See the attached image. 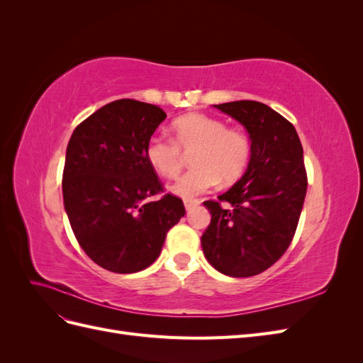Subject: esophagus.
<instances>
[{
    "label": "esophagus",
    "mask_w": 363,
    "mask_h": 363,
    "mask_svg": "<svg viewBox=\"0 0 363 363\" xmlns=\"http://www.w3.org/2000/svg\"><path fill=\"white\" fill-rule=\"evenodd\" d=\"M199 204H200L199 200H184V208H186V211H188V212H191L192 208L196 207Z\"/></svg>",
    "instance_id": "esophagus-1"
}]
</instances>
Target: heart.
<instances>
[{
	"label": "heart",
	"instance_id": "1",
	"mask_svg": "<svg viewBox=\"0 0 363 363\" xmlns=\"http://www.w3.org/2000/svg\"><path fill=\"white\" fill-rule=\"evenodd\" d=\"M172 140L155 136L148 140L145 157L150 167L164 179L182 169L183 153L191 152L194 168L171 186V192L192 199L219 182L233 183L244 174L251 156L250 139L239 130H230L221 119L204 113L183 115L172 123Z\"/></svg>",
	"mask_w": 363,
	"mask_h": 363
}]
</instances>
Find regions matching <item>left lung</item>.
Segmentation results:
<instances>
[{"instance_id": "left-lung-1", "label": "left lung", "mask_w": 363, "mask_h": 363, "mask_svg": "<svg viewBox=\"0 0 363 363\" xmlns=\"http://www.w3.org/2000/svg\"><path fill=\"white\" fill-rule=\"evenodd\" d=\"M213 107L244 125L251 156L240 180L218 201H204L212 221L201 236L203 252L225 276H257L283 256L298 224L307 191L303 147L295 127L267 104Z\"/></svg>"}]
</instances>
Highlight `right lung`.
Segmentation results:
<instances>
[{
    "instance_id": "right-lung-1",
    "label": "right lung",
    "mask_w": 363,
    "mask_h": 363,
    "mask_svg": "<svg viewBox=\"0 0 363 363\" xmlns=\"http://www.w3.org/2000/svg\"><path fill=\"white\" fill-rule=\"evenodd\" d=\"M160 107L116 100L74 130L63 169V203L72 232L96 265L118 274L148 268L168 230L184 216L183 201L162 191L145 157Z\"/></svg>"
}]
</instances>
